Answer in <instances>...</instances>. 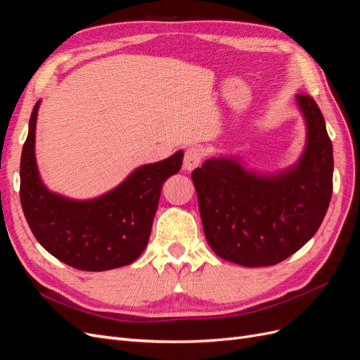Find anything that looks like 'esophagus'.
<instances>
[{"label":"esophagus","instance_id":"obj_1","mask_svg":"<svg viewBox=\"0 0 360 360\" xmlns=\"http://www.w3.org/2000/svg\"><path fill=\"white\" fill-rule=\"evenodd\" d=\"M202 150L200 147H189L184 153V160H183V168L186 171H193L197 167H200V163L202 162Z\"/></svg>","mask_w":360,"mask_h":360}]
</instances>
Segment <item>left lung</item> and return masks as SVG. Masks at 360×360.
Masks as SVG:
<instances>
[{
	"label": "left lung",
	"mask_w": 360,
	"mask_h": 360,
	"mask_svg": "<svg viewBox=\"0 0 360 360\" xmlns=\"http://www.w3.org/2000/svg\"><path fill=\"white\" fill-rule=\"evenodd\" d=\"M307 147L296 165L257 174L236 158H212L193 169L207 242L246 267L284 261L317 233L332 198L333 150L324 117L311 96L297 94Z\"/></svg>",
	"instance_id": "1"
}]
</instances>
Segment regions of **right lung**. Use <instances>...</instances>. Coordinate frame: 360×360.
<instances>
[{
  "mask_svg": "<svg viewBox=\"0 0 360 360\" xmlns=\"http://www.w3.org/2000/svg\"><path fill=\"white\" fill-rule=\"evenodd\" d=\"M31 112L20 156V204L37 242L51 255L78 270L103 271L127 266L143 254L163 183L181 168L183 151L136 168L99 198L75 201L51 192L36 163V122Z\"/></svg>",
  "mask_w": 360,
  "mask_h": 360,
  "instance_id": "right-lung-1",
  "label": "right lung"
}]
</instances>
